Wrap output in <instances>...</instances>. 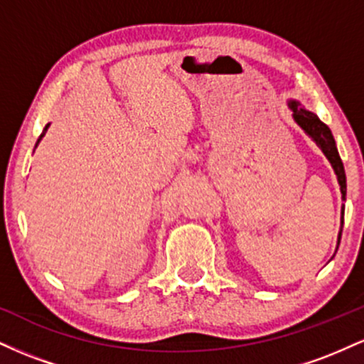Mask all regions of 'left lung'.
Segmentation results:
<instances>
[{"mask_svg": "<svg viewBox=\"0 0 364 364\" xmlns=\"http://www.w3.org/2000/svg\"><path fill=\"white\" fill-rule=\"evenodd\" d=\"M287 107L291 109L292 119L296 121V124H298V127L301 128L316 145H318L321 152H323V156L328 159L330 166H332L333 173H336L337 176V183H339L341 186L342 200L346 202V191H348V185H346V171H344V164H342L341 161L339 150H337L336 140H333V135L332 132H330V128L315 114V112L308 111L306 107H304L299 101H296V99H289V101H287ZM341 214H342L341 231H339V236H337V248H339L342 225H344V205L341 208Z\"/></svg>", "mask_w": 364, "mask_h": 364, "instance_id": "obj_1", "label": "left lung"}]
</instances>
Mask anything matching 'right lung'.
<instances>
[{
  "label": "right lung",
  "mask_w": 364,
  "mask_h": 364,
  "mask_svg": "<svg viewBox=\"0 0 364 364\" xmlns=\"http://www.w3.org/2000/svg\"><path fill=\"white\" fill-rule=\"evenodd\" d=\"M49 127H51V123H48V124H46V127H44V129H43V133H41V136H39V139H37V141H36V147H37V145H39V141L41 140H43V136L46 135V132H48V128Z\"/></svg>",
  "instance_id": "1"
}]
</instances>
